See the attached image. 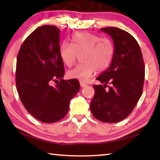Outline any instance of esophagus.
Masks as SVG:
<instances>
[{"mask_svg":"<svg viewBox=\"0 0 160 160\" xmlns=\"http://www.w3.org/2000/svg\"><path fill=\"white\" fill-rule=\"evenodd\" d=\"M80 85L81 87H82V88H85V86H87L85 82H80Z\"/></svg>","mask_w":160,"mask_h":160,"instance_id":"34e87169","label":"esophagus"}]
</instances>
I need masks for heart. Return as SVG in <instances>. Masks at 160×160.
Returning a JSON list of instances; mask_svg holds the SVG:
<instances>
[{
    "mask_svg": "<svg viewBox=\"0 0 160 160\" xmlns=\"http://www.w3.org/2000/svg\"><path fill=\"white\" fill-rule=\"evenodd\" d=\"M70 44L64 43L59 48L62 61L71 67L80 56L82 62L68 72L72 79L88 80L95 71L100 72L109 66L114 54V47L109 38L87 32L74 34L70 39Z\"/></svg>",
    "mask_w": 160,
    "mask_h": 160,
    "instance_id": "obj_1",
    "label": "heart"
}]
</instances>
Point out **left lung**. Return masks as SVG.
<instances>
[{
  "mask_svg": "<svg viewBox=\"0 0 160 160\" xmlns=\"http://www.w3.org/2000/svg\"><path fill=\"white\" fill-rule=\"evenodd\" d=\"M101 30L113 39L114 54L109 68L97 78L103 85H93L90 110L97 120L116 123L129 116L142 95L145 63L138 43L131 34L112 27Z\"/></svg>",
  "mask_w": 160,
  "mask_h": 160,
  "instance_id": "obj_1",
  "label": "left lung"
}]
</instances>
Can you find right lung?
Segmentation results:
<instances>
[{
  "label": "right lung",
  "mask_w": 160,
  "mask_h": 160,
  "mask_svg": "<svg viewBox=\"0 0 160 160\" xmlns=\"http://www.w3.org/2000/svg\"><path fill=\"white\" fill-rule=\"evenodd\" d=\"M60 29L43 25L32 32L21 45L16 64V88L28 112L43 123L64 118L71 99L80 89L77 79L65 80L59 54ZM56 82L54 86L52 82Z\"/></svg>",
  "instance_id": "obj_1"
}]
</instances>
